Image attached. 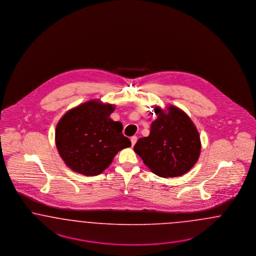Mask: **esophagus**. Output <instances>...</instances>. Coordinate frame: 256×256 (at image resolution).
<instances>
[{
	"label": "esophagus",
	"instance_id": "obj_1",
	"mask_svg": "<svg viewBox=\"0 0 256 256\" xmlns=\"http://www.w3.org/2000/svg\"><path fill=\"white\" fill-rule=\"evenodd\" d=\"M130 141H132V146H134L135 144V143L137 142V137L136 136H132V139H130Z\"/></svg>",
	"mask_w": 256,
	"mask_h": 256
}]
</instances>
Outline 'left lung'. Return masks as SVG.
I'll use <instances>...</instances> for the list:
<instances>
[{
    "label": "left lung",
    "mask_w": 256,
    "mask_h": 256,
    "mask_svg": "<svg viewBox=\"0 0 256 256\" xmlns=\"http://www.w3.org/2000/svg\"><path fill=\"white\" fill-rule=\"evenodd\" d=\"M154 110L157 118L150 135L137 141L134 152L154 174L164 178L182 176L199 159V132L188 115L175 106L166 110L156 106Z\"/></svg>",
    "instance_id": "8db88e82"
}]
</instances>
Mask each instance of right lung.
<instances>
[{
	"label": "right lung",
	"instance_id": "obj_1",
	"mask_svg": "<svg viewBox=\"0 0 256 256\" xmlns=\"http://www.w3.org/2000/svg\"><path fill=\"white\" fill-rule=\"evenodd\" d=\"M115 106L90 100L70 110L56 126L55 143L70 170L95 176L112 164L120 150L132 146L122 134L123 124L110 117Z\"/></svg>",
	"mask_w": 256,
	"mask_h": 256
}]
</instances>
